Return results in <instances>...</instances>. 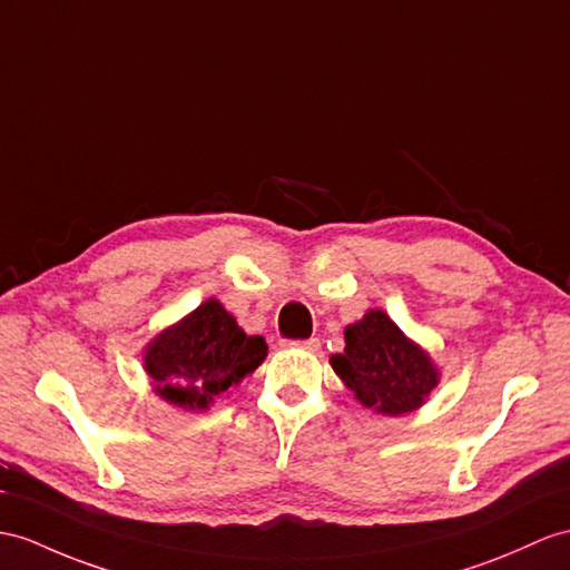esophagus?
I'll return each instance as SVG.
<instances>
[{
  "instance_id": "esophagus-1",
  "label": "esophagus",
  "mask_w": 570,
  "mask_h": 570,
  "mask_svg": "<svg viewBox=\"0 0 570 570\" xmlns=\"http://www.w3.org/2000/svg\"><path fill=\"white\" fill-rule=\"evenodd\" d=\"M289 345H293V348H299V351H309V353H316L318 348H322V341H318V338H307V341H289Z\"/></svg>"
}]
</instances>
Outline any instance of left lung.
Wrapping results in <instances>:
<instances>
[{"instance_id": "1", "label": "left lung", "mask_w": 570, "mask_h": 570, "mask_svg": "<svg viewBox=\"0 0 570 570\" xmlns=\"http://www.w3.org/2000/svg\"><path fill=\"white\" fill-rule=\"evenodd\" d=\"M343 353L331 367L365 409L382 415L419 411L440 384V367L421 343L409 338L392 316L367 309L343 331Z\"/></svg>"}]
</instances>
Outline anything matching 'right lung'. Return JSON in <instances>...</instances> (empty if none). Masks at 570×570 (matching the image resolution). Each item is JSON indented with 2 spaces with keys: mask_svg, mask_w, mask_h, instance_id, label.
Instances as JSON below:
<instances>
[{
  "mask_svg": "<svg viewBox=\"0 0 570 570\" xmlns=\"http://www.w3.org/2000/svg\"><path fill=\"white\" fill-rule=\"evenodd\" d=\"M266 355V338L248 336L225 304L210 297L145 345L142 367L166 404L207 411L222 392L239 386Z\"/></svg>",
  "mask_w": 570,
  "mask_h": 570,
  "instance_id": "add662e5",
  "label": "right lung"
}]
</instances>
